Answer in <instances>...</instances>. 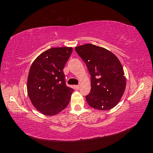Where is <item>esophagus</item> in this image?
<instances>
[{
    "label": "esophagus",
    "mask_w": 153,
    "mask_h": 153,
    "mask_svg": "<svg viewBox=\"0 0 153 153\" xmlns=\"http://www.w3.org/2000/svg\"><path fill=\"white\" fill-rule=\"evenodd\" d=\"M74 88L76 90H78L79 88V85H75V86H74Z\"/></svg>",
    "instance_id": "esophagus-1"
}]
</instances>
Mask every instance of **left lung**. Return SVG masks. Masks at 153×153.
Instances as JSON below:
<instances>
[{"mask_svg": "<svg viewBox=\"0 0 153 153\" xmlns=\"http://www.w3.org/2000/svg\"><path fill=\"white\" fill-rule=\"evenodd\" d=\"M75 49L86 63L91 76V90L86 96L87 102L98 110L115 107L126 86L120 60L111 51L92 44L76 46Z\"/></svg>", "mask_w": 153, "mask_h": 153, "instance_id": "left-lung-1", "label": "left lung"}]
</instances>
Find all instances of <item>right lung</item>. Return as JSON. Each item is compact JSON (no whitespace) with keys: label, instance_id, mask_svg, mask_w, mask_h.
<instances>
[{"label":"right lung","instance_id":"1","mask_svg":"<svg viewBox=\"0 0 153 153\" xmlns=\"http://www.w3.org/2000/svg\"><path fill=\"white\" fill-rule=\"evenodd\" d=\"M71 47L48 49L33 62L27 77V94L36 108L55 115L68 105L74 89L67 86L63 71Z\"/></svg>","mask_w":153,"mask_h":153}]
</instances>
